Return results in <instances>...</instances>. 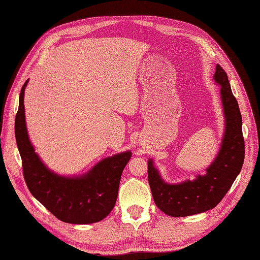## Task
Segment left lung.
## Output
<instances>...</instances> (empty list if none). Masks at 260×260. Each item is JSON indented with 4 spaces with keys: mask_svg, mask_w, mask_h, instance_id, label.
<instances>
[{
    "mask_svg": "<svg viewBox=\"0 0 260 260\" xmlns=\"http://www.w3.org/2000/svg\"><path fill=\"white\" fill-rule=\"evenodd\" d=\"M213 79L221 86L224 133L214 160L193 180L168 183L152 159H148V181L155 204L165 214L183 217L209 211L221 202L241 172L245 157L242 115L226 72L216 64Z\"/></svg>",
    "mask_w": 260,
    "mask_h": 260,
    "instance_id": "obj_1",
    "label": "left lung"
}]
</instances>
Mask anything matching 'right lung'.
Instances as JSON below:
<instances>
[{
	"label": "right lung",
	"instance_id": "1",
	"mask_svg": "<svg viewBox=\"0 0 260 260\" xmlns=\"http://www.w3.org/2000/svg\"><path fill=\"white\" fill-rule=\"evenodd\" d=\"M19 95L15 117V137L23 162V174L30 193L57 218L70 224L102 221L114 208L122 172L131 150L106 157L82 175L63 176L50 170L32 146L25 118L24 93Z\"/></svg>",
	"mask_w": 260,
	"mask_h": 260
}]
</instances>
